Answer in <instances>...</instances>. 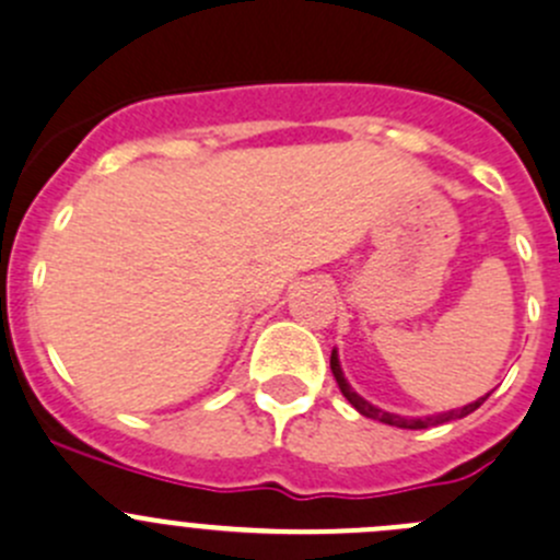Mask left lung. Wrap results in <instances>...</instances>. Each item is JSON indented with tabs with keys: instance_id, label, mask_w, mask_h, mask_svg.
<instances>
[{
	"instance_id": "8db88e82",
	"label": "left lung",
	"mask_w": 560,
	"mask_h": 560,
	"mask_svg": "<svg viewBox=\"0 0 560 560\" xmlns=\"http://www.w3.org/2000/svg\"><path fill=\"white\" fill-rule=\"evenodd\" d=\"M330 372H334L336 383H339L341 394H345V399L350 401L352 407H355L361 416L366 418H374V421H380V424H388V427H399V430H430V427H438V424H448V421H457V418H465L470 416V412L476 410V407H481V401L487 399V396H481V399L470 401V405L465 407H457V410H448V412H438V416H427V418H405V416H396V412H385L380 410V407L369 405L363 396H358L355 390L350 388V383L345 380V374H341V366H339V355H336V350L330 352Z\"/></svg>"
}]
</instances>
